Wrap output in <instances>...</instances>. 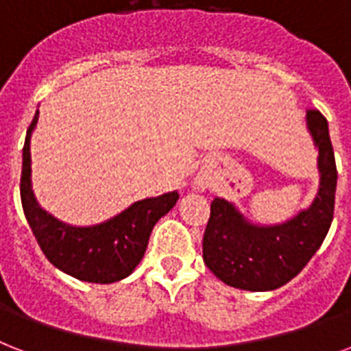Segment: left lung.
Listing matches in <instances>:
<instances>
[{"instance_id": "8db88e82", "label": "left lung", "mask_w": 351, "mask_h": 351, "mask_svg": "<svg viewBox=\"0 0 351 351\" xmlns=\"http://www.w3.org/2000/svg\"><path fill=\"white\" fill-rule=\"evenodd\" d=\"M307 128L318 147L320 187L313 204L296 217L274 226H258L224 199L211 200L202 239L206 267L230 287L272 291L291 282L309 263L333 221L337 165L328 121L307 110Z\"/></svg>"}]
</instances>
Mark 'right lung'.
I'll list each match as a JSON object with an SVG mask.
<instances>
[{"label": "right lung", "instance_id": "add662e5", "mask_svg": "<svg viewBox=\"0 0 351 351\" xmlns=\"http://www.w3.org/2000/svg\"><path fill=\"white\" fill-rule=\"evenodd\" d=\"M38 110L27 128L20 195L27 223L45 258L69 276L92 283L119 282L138 267L158 219L176 204L178 191L143 199L95 226H69L40 208L31 187V134Z\"/></svg>", "mask_w": 351, "mask_h": 351}]
</instances>
